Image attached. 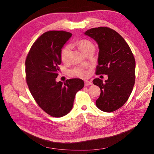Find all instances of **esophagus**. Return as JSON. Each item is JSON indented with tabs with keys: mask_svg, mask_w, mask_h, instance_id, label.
<instances>
[{
	"mask_svg": "<svg viewBox=\"0 0 154 154\" xmlns=\"http://www.w3.org/2000/svg\"><path fill=\"white\" fill-rule=\"evenodd\" d=\"M92 85V83L90 81H88V80H85V86H88V85Z\"/></svg>",
	"mask_w": 154,
	"mask_h": 154,
	"instance_id": "34e87169",
	"label": "esophagus"
}]
</instances>
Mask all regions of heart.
Here are the masks:
<instances>
[{
	"label": "heart",
	"instance_id": "b5f03b06",
	"mask_svg": "<svg viewBox=\"0 0 154 154\" xmlns=\"http://www.w3.org/2000/svg\"><path fill=\"white\" fill-rule=\"evenodd\" d=\"M77 45L83 53H86L87 51L90 49L94 48V45L90 41L87 40H79L77 42ZM70 52H71V46L66 45L62 49L60 57H61V60L63 63H67L69 60V55ZM70 75L72 76H77L83 78L85 77L87 75V71H85V68L82 67H78L72 69L69 71Z\"/></svg>",
	"mask_w": 154,
	"mask_h": 154
}]
</instances>
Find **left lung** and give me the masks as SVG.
<instances>
[{"mask_svg": "<svg viewBox=\"0 0 154 154\" xmlns=\"http://www.w3.org/2000/svg\"><path fill=\"white\" fill-rule=\"evenodd\" d=\"M84 35L94 39L98 45L96 74L108 75L105 82L99 78L93 80L101 90L96 105L106 112L115 111L126 103L133 90L136 61L132 51L123 37L109 27L92 28Z\"/></svg>", "mask_w": 154, "mask_h": 154, "instance_id": "obj_1", "label": "left lung"}]
</instances>
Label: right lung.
<instances>
[{
  "instance_id": "obj_1",
  "label": "right lung",
  "mask_w": 154,
  "mask_h": 154,
  "mask_svg": "<svg viewBox=\"0 0 154 154\" xmlns=\"http://www.w3.org/2000/svg\"><path fill=\"white\" fill-rule=\"evenodd\" d=\"M72 34L63 31H48L37 39L26 60V82L40 108L55 118L67 115L72 109L76 92L84 87L81 79L56 81L62 60L60 54Z\"/></svg>"
}]
</instances>
